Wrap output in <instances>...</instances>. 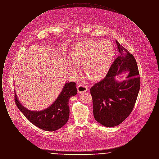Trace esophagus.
Wrapping results in <instances>:
<instances>
[{
    "instance_id": "esophagus-1",
    "label": "esophagus",
    "mask_w": 159,
    "mask_h": 159,
    "mask_svg": "<svg viewBox=\"0 0 159 159\" xmlns=\"http://www.w3.org/2000/svg\"><path fill=\"white\" fill-rule=\"evenodd\" d=\"M88 91V87L84 84H80L77 86V91L79 93H83Z\"/></svg>"
}]
</instances>
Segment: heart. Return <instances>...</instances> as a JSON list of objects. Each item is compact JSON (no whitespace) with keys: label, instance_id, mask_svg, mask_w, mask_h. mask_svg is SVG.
I'll return each mask as SVG.
<instances>
[{"label":"heart","instance_id":"1","mask_svg":"<svg viewBox=\"0 0 159 159\" xmlns=\"http://www.w3.org/2000/svg\"><path fill=\"white\" fill-rule=\"evenodd\" d=\"M114 55L113 46L108 40L79 42L71 48L68 70L75 75L79 71V66L83 64L84 75L92 81L98 80L108 72Z\"/></svg>","mask_w":159,"mask_h":159}]
</instances>
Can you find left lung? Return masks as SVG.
<instances>
[{"label": "left lung", "mask_w": 159, "mask_h": 159, "mask_svg": "<svg viewBox=\"0 0 159 159\" xmlns=\"http://www.w3.org/2000/svg\"><path fill=\"white\" fill-rule=\"evenodd\" d=\"M119 55L114 61L106 77L92 86L93 112L95 120L106 127L124 121L136 102L140 89L139 73L134 57L116 40ZM129 70L126 81L117 82L114 76Z\"/></svg>", "instance_id": "8db88e82"}]
</instances>
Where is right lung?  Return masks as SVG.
Returning <instances> with one entry per match:
<instances>
[{
  "mask_svg": "<svg viewBox=\"0 0 159 159\" xmlns=\"http://www.w3.org/2000/svg\"><path fill=\"white\" fill-rule=\"evenodd\" d=\"M77 94L75 82L66 83L60 95L53 104L45 110L30 111L24 107L15 94V102L24 116L39 128L46 131H54L62 127L68 120L69 99Z\"/></svg>",
  "mask_w": 159,
  "mask_h": 159,
  "instance_id": "add662e5",
  "label": "right lung"
}]
</instances>
